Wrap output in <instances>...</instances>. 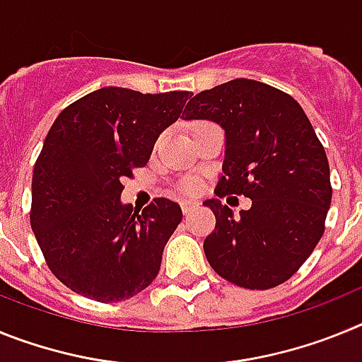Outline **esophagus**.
<instances>
[{"instance_id":"esophagus-1","label":"esophagus","mask_w":362,"mask_h":362,"mask_svg":"<svg viewBox=\"0 0 362 362\" xmlns=\"http://www.w3.org/2000/svg\"><path fill=\"white\" fill-rule=\"evenodd\" d=\"M197 206H199V203H196V201H187V199L181 201V209H183L185 214L194 212V210H196Z\"/></svg>"}]
</instances>
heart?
<instances>
[{
  "mask_svg": "<svg viewBox=\"0 0 362 362\" xmlns=\"http://www.w3.org/2000/svg\"><path fill=\"white\" fill-rule=\"evenodd\" d=\"M185 190L187 192H190V194H194V192H197L199 190V181H197V179H187V181H185Z\"/></svg>",
  "mask_w": 362,
  "mask_h": 362,
  "instance_id": "obj_1",
  "label": "heart"
}]
</instances>
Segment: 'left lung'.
I'll list each match as a JSON object with an SVG mask.
<instances>
[{"instance_id":"1","label":"left lung","mask_w":362,"mask_h":362,"mask_svg":"<svg viewBox=\"0 0 362 362\" xmlns=\"http://www.w3.org/2000/svg\"><path fill=\"white\" fill-rule=\"evenodd\" d=\"M185 119L225 129L216 196L252 199L239 216L206 199L216 228L204 255L223 279L250 290L279 286L303 267L325 233L330 166L319 137L292 95L254 79H232L188 101Z\"/></svg>"}]
</instances>
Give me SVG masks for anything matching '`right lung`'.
<instances>
[{
  "mask_svg": "<svg viewBox=\"0 0 362 362\" xmlns=\"http://www.w3.org/2000/svg\"><path fill=\"white\" fill-rule=\"evenodd\" d=\"M188 98L107 86L74 101L50 127L32 174L30 226L50 272L72 292L117 303L158 277L181 206L156 197L139 212L119 197L123 179L148 163Z\"/></svg>",
  "mask_w": 362,
  "mask_h": 362,
  "instance_id": "obj_1",
  "label": "right lung"
}]
</instances>
